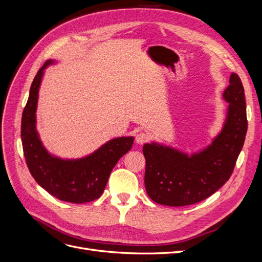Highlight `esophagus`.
<instances>
[{"mask_svg": "<svg viewBox=\"0 0 262 262\" xmlns=\"http://www.w3.org/2000/svg\"><path fill=\"white\" fill-rule=\"evenodd\" d=\"M149 139V135L145 132H139L135 137V142L138 144H144L145 142H147Z\"/></svg>", "mask_w": 262, "mask_h": 262, "instance_id": "esophagus-1", "label": "esophagus"}]
</instances>
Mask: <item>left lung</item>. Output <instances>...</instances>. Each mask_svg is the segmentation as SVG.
<instances>
[{
	"label": "left lung",
	"mask_w": 262,
	"mask_h": 262,
	"mask_svg": "<svg viewBox=\"0 0 262 262\" xmlns=\"http://www.w3.org/2000/svg\"><path fill=\"white\" fill-rule=\"evenodd\" d=\"M222 96L229 103L227 117L210 145L188 155L156 142L144 144V183L151 201L170 207L193 205L230 179L247 132L244 88L236 74L230 76Z\"/></svg>",
	"instance_id": "1"
}]
</instances>
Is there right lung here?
Wrapping results in <instances>:
<instances>
[{
  "label": "right lung",
  "mask_w": 262,
  "mask_h": 262,
  "mask_svg": "<svg viewBox=\"0 0 262 262\" xmlns=\"http://www.w3.org/2000/svg\"><path fill=\"white\" fill-rule=\"evenodd\" d=\"M54 62L53 59L45 61L32 81L21 117L24 155L33 179L51 195L73 204L90 203L103 194L112 170L131 149L134 138H115L78 159H61L50 154L37 131L35 113L44 70Z\"/></svg>",
  "instance_id": "1"
}]
</instances>
